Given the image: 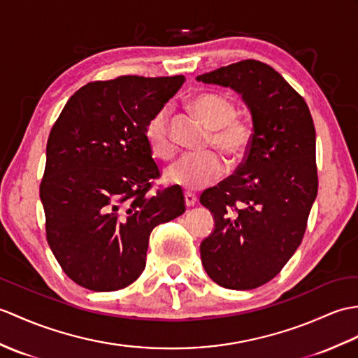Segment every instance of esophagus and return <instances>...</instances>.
Instances as JSON below:
<instances>
[{"mask_svg": "<svg viewBox=\"0 0 358 358\" xmlns=\"http://www.w3.org/2000/svg\"><path fill=\"white\" fill-rule=\"evenodd\" d=\"M185 201H186V206H187V207H192V206L196 203V196H195L194 194L186 192V194H185Z\"/></svg>", "mask_w": 358, "mask_h": 358, "instance_id": "34e87169", "label": "esophagus"}]
</instances>
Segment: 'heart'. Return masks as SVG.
Returning <instances> with one entry per match:
<instances>
[{"mask_svg": "<svg viewBox=\"0 0 358 358\" xmlns=\"http://www.w3.org/2000/svg\"><path fill=\"white\" fill-rule=\"evenodd\" d=\"M194 113L207 128L210 141L231 159H239L250 148L253 138L252 124L236 119V106L230 97L221 93H201L190 101ZM146 140L151 151L160 159H171L176 145L169 131V113L160 110L146 124ZM224 173V163L215 152L185 154L164 172L169 182L187 190H198L212 185Z\"/></svg>", "mask_w": 358, "mask_h": 358, "instance_id": "obj_1", "label": "heart"}]
</instances>
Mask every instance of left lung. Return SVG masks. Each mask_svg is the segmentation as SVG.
<instances>
[{
	"mask_svg": "<svg viewBox=\"0 0 358 358\" xmlns=\"http://www.w3.org/2000/svg\"><path fill=\"white\" fill-rule=\"evenodd\" d=\"M196 80L236 91L252 114L244 163L199 196L215 220L199 252L218 285L253 289L276 276L302 243L317 196L313 117L303 97L259 61L221 66Z\"/></svg>",
	"mask_w": 358,
	"mask_h": 358,
	"instance_id": "left-lung-1",
	"label": "left lung"
}]
</instances>
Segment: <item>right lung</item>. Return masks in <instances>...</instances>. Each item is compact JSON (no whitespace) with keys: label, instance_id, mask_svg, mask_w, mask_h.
<instances>
[{"label":"right lung","instance_id":"right-lung-1","mask_svg":"<svg viewBox=\"0 0 358 358\" xmlns=\"http://www.w3.org/2000/svg\"><path fill=\"white\" fill-rule=\"evenodd\" d=\"M185 76H122L74 93L47 141L39 195L48 245L62 270L93 292L132 284L155 226L186 210L180 186L149 194L160 177L146 124Z\"/></svg>","mask_w":358,"mask_h":358}]
</instances>
